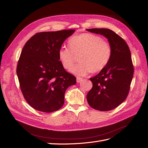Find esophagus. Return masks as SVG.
I'll use <instances>...</instances> for the list:
<instances>
[{
	"label": "esophagus",
	"instance_id": "1",
	"mask_svg": "<svg viewBox=\"0 0 148 148\" xmlns=\"http://www.w3.org/2000/svg\"><path fill=\"white\" fill-rule=\"evenodd\" d=\"M83 80L82 78H79V77H77V83H80Z\"/></svg>",
	"mask_w": 148,
	"mask_h": 148
}]
</instances>
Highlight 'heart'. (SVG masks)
I'll return each instance as SVG.
<instances>
[{
    "label": "heart",
    "instance_id": "obj_1",
    "mask_svg": "<svg viewBox=\"0 0 148 148\" xmlns=\"http://www.w3.org/2000/svg\"><path fill=\"white\" fill-rule=\"evenodd\" d=\"M69 47L62 46L58 52L59 60L66 70L72 67L78 57L79 63L71 69L77 76H84L91 71L97 72L108 64L112 56L110 44L99 36L91 33L73 36L69 40Z\"/></svg>",
    "mask_w": 148,
    "mask_h": 148
}]
</instances>
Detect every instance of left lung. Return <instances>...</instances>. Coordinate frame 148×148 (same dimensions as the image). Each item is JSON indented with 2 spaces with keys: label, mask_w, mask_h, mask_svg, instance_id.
<instances>
[{
  "label": "left lung",
  "mask_w": 148,
  "mask_h": 148,
  "mask_svg": "<svg viewBox=\"0 0 148 148\" xmlns=\"http://www.w3.org/2000/svg\"><path fill=\"white\" fill-rule=\"evenodd\" d=\"M86 30L104 36L112 48L108 64L90 78L92 88L86 96L92 108L109 111L122 104L128 95L134 72L131 52L127 42L113 31L107 28Z\"/></svg>",
  "instance_id": "left-lung-1"
}]
</instances>
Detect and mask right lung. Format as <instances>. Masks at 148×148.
Returning <instances> with one entry per match:
<instances>
[{
  "instance_id": "1",
  "label": "right lung",
  "mask_w": 148,
  "mask_h": 148,
  "mask_svg": "<svg viewBox=\"0 0 148 148\" xmlns=\"http://www.w3.org/2000/svg\"><path fill=\"white\" fill-rule=\"evenodd\" d=\"M75 29L36 33L21 51L16 73L23 95L29 105L43 112H52L64 104L66 89L77 83L59 61L58 52Z\"/></svg>"
}]
</instances>
